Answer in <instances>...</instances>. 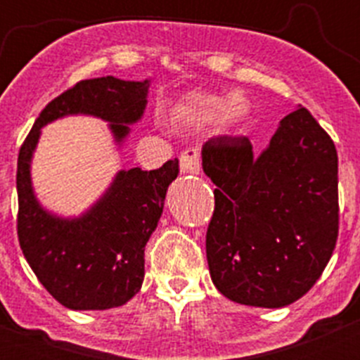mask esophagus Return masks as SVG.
Instances as JSON below:
<instances>
[{"mask_svg": "<svg viewBox=\"0 0 360 360\" xmlns=\"http://www.w3.org/2000/svg\"><path fill=\"white\" fill-rule=\"evenodd\" d=\"M181 172L183 174H200V155L197 150H186L181 155Z\"/></svg>", "mask_w": 360, "mask_h": 360, "instance_id": "1", "label": "esophagus"}]
</instances>
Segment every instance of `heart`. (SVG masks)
Listing matches in <instances>:
<instances>
[{"label": "heart", "instance_id": "obj_1", "mask_svg": "<svg viewBox=\"0 0 360 360\" xmlns=\"http://www.w3.org/2000/svg\"><path fill=\"white\" fill-rule=\"evenodd\" d=\"M248 112V103L240 94L216 96V94L191 92L176 108L174 115L181 122H214L219 118L224 127L237 125Z\"/></svg>", "mask_w": 360, "mask_h": 360}]
</instances>
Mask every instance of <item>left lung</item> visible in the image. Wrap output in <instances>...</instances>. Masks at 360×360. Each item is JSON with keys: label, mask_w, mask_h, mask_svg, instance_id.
<instances>
[{"label": "left lung", "mask_w": 360, "mask_h": 360, "mask_svg": "<svg viewBox=\"0 0 360 360\" xmlns=\"http://www.w3.org/2000/svg\"><path fill=\"white\" fill-rule=\"evenodd\" d=\"M216 184L207 230L210 278L235 303L282 308L314 288L338 238V155L310 111L281 120L254 155L248 137L202 148Z\"/></svg>", "instance_id": "8db88e82"}]
</instances>
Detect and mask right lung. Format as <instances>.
I'll return each instance as SVG.
<instances>
[{"label": "right lung", "mask_w": 360, "mask_h": 360, "mask_svg": "<svg viewBox=\"0 0 360 360\" xmlns=\"http://www.w3.org/2000/svg\"><path fill=\"white\" fill-rule=\"evenodd\" d=\"M151 79L127 82L115 76L83 79L39 112L17 163L19 242L38 281L71 310L122 307L144 281V248L157 230L179 160L157 170L122 169L99 198L78 216L49 210L32 186L31 163L41 129L68 116H94L108 123L116 150L130 125L143 118Z\"/></svg>", "instance_id": "obj_1"}]
</instances>
